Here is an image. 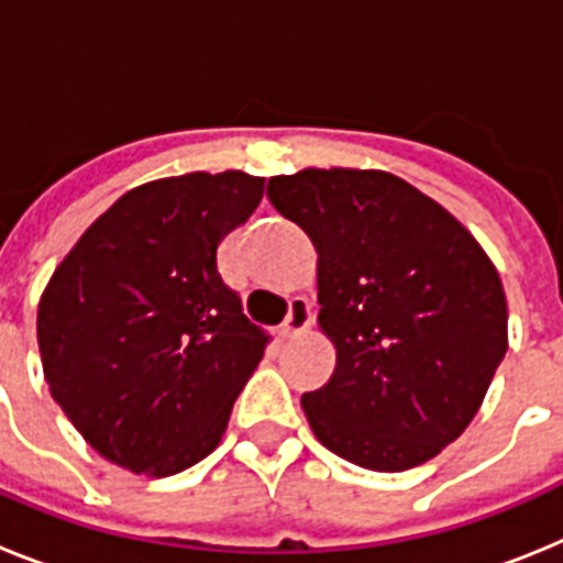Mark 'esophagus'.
I'll return each mask as SVG.
<instances>
[{
	"instance_id": "obj_1",
	"label": "esophagus",
	"mask_w": 563,
	"mask_h": 563,
	"mask_svg": "<svg viewBox=\"0 0 563 563\" xmlns=\"http://www.w3.org/2000/svg\"><path fill=\"white\" fill-rule=\"evenodd\" d=\"M312 321H316V316H312L310 301H307V298H292L290 312H287L285 324H282V335L292 338V335H298V332L310 330Z\"/></svg>"
}]
</instances>
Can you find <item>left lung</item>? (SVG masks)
<instances>
[{
	"instance_id": "1",
	"label": "left lung",
	"mask_w": 563,
	"mask_h": 563,
	"mask_svg": "<svg viewBox=\"0 0 563 563\" xmlns=\"http://www.w3.org/2000/svg\"><path fill=\"white\" fill-rule=\"evenodd\" d=\"M273 208L318 251V324L335 372L301 395L312 434L369 471L440 454L479 411L507 352L501 278L465 225L389 172L271 177Z\"/></svg>"
}]
</instances>
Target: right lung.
<instances>
[{"label": "right lung", "instance_id": "obj_1", "mask_svg": "<svg viewBox=\"0 0 563 563\" xmlns=\"http://www.w3.org/2000/svg\"><path fill=\"white\" fill-rule=\"evenodd\" d=\"M265 177H166L84 231L38 301L49 395L84 440L132 474L172 476L211 454L271 341L217 271Z\"/></svg>", "mask_w": 563, "mask_h": 563}]
</instances>
